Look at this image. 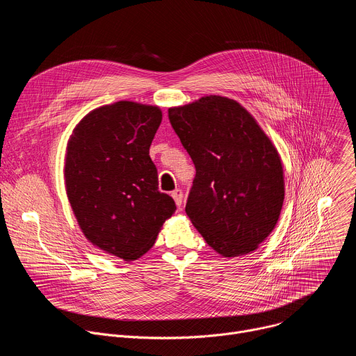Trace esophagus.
<instances>
[{
	"label": "esophagus",
	"mask_w": 356,
	"mask_h": 356,
	"mask_svg": "<svg viewBox=\"0 0 356 356\" xmlns=\"http://www.w3.org/2000/svg\"><path fill=\"white\" fill-rule=\"evenodd\" d=\"M172 197H173V200H175L177 207H180V206L183 204V191H181V190L177 188V190L172 191Z\"/></svg>",
	"instance_id": "esophagus-1"
}]
</instances>
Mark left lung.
<instances>
[{
    "mask_svg": "<svg viewBox=\"0 0 356 356\" xmlns=\"http://www.w3.org/2000/svg\"><path fill=\"white\" fill-rule=\"evenodd\" d=\"M169 120L195 166L186 204L191 224L224 258L257 250L284 200L279 152L238 101L204 95L170 107Z\"/></svg>",
    "mask_w": 356,
    "mask_h": 356,
    "instance_id": "1",
    "label": "left lung"
}]
</instances>
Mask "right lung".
<instances>
[{"mask_svg":"<svg viewBox=\"0 0 356 356\" xmlns=\"http://www.w3.org/2000/svg\"><path fill=\"white\" fill-rule=\"evenodd\" d=\"M161 122L158 106L124 99L90 111L67 140L65 186L77 224L90 243L127 262L155 245L176 211L149 156Z\"/></svg>","mask_w":356,"mask_h":356,"instance_id":"obj_1","label":"right lung"}]
</instances>
